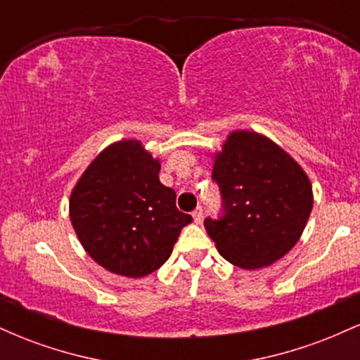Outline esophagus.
<instances>
[{
	"label": "esophagus",
	"instance_id": "34e87169",
	"mask_svg": "<svg viewBox=\"0 0 360 360\" xmlns=\"http://www.w3.org/2000/svg\"><path fill=\"white\" fill-rule=\"evenodd\" d=\"M193 220H194V223H198V225H200L201 221H203V208H196L193 212Z\"/></svg>",
	"mask_w": 360,
	"mask_h": 360
}]
</instances>
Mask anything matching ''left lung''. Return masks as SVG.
<instances>
[{
  "instance_id": "1",
  "label": "left lung",
  "mask_w": 360,
  "mask_h": 360,
  "mask_svg": "<svg viewBox=\"0 0 360 360\" xmlns=\"http://www.w3.org/2000/svg\"><path fill=\"white\" fill-rule=\"evenodd\" d=\"M213 179L225 214L205 229L221 257L247 271L267 267L298 243L313 208L311 181L266 135L233 130L214 152Z\"/></svg>"
}]
</instances>
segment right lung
I'll return each instance as SVG.
<instances>
[{"label":"right lung","instance_id":"1","mask_svg":"<svg viewBox=\"0 0 360 360\" xmlns=\"http://www.w3.org/2000/svg\"><path fill=\"white\" fill-rule=\"evenodd\" d=\"M160 160L140 140L110 143L86 167L69 198L82 249L106 271L146 278L171 255L191 214L176 208L174 189L159 181Z\"/></svg>","mask_w":360,"mask_h":360}]
</instances>
